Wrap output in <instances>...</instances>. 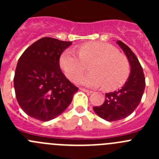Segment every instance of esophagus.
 <instances>
[{"label":"esophagus","instance_id":"esophagus-1","mask_svg":"<svg viewBox=\"0 0 159 159\" xmlns=\"http://www.w3.org/2000/svg\"><path fill=\"white\" fill-rule=\"evenodd\" d=\"M80 90H81V91H83V92H87V93H89V94L92 93V91H90V90H87V89H85V88H80Z\"/></svg>","mask_w":159,"mask_h":159}]
</instances>
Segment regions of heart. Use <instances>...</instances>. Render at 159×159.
Wrapping results in <instances>:
<instances>
[{
  "instance_id": "obj_1",
  "label": "heart",
  "mask_w": 159,
  "mask_h": 159,
  "mask_svg": "<svg viewBox=\"0 0 159 159\" xmlns=\"http://www.w3.org/2000/svg\"><path fill=\"white\" fill-rule=\"evenodd\" d=\"M91 62V72L81 75L86 64ZM60 64L65 75L70 80L75 79L76 84L92 88L103 86L107 91L120 88L130 72L127 57L113 45L103 42L84 43L79 48V53L71 48L67 49L61 55Z\"/></svg>"
}]
</instances>
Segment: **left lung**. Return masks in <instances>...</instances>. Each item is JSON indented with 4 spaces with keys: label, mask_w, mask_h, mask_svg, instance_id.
<instances>
[{
    "label": "left lung",
    "mask_w": 159,
    "mask_h": 159,
    "mask_svg": "<svg viewBox=\"0 0 159 159\" xmlns=\"http://www.w3.org/2000/svg\"><path fill=\"white\" fill-rule=\"evenodd\" d=\"M116 43L128 60L130 75L120 89L105 94V101L101 106L93 107L97 116L110 122L120 120L130 116L140 103L146 86L143 68L134 53L121 40Z\"/></svg>",
    "instance_id": "1"
}]
</instances>
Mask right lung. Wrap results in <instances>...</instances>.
<instances>
[{"instance_id":"right-lung-1","label":"right lung","mask_w":159,"mask_h":159,"mask_svg":"<svg viewBox=\"0 0 159 159\" xmlns=\"http://www.w3.org/2000/svg\"><path fill=\"white\" fill-rule=\"evenodd\" d=\"M72 42L43 37L29 46L18 60L14 89L22 110L30 117L49 121L62 114L78 88L60 70V57Z\"/></svg>"}]
</instances>
